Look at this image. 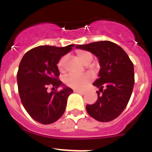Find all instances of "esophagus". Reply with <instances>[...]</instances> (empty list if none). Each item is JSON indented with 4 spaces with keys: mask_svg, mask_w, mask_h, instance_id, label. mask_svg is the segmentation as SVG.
I'll list each match as a JSON object with an SVG mask.
<instances>
[{
    "mask_svg": "<svg viewBox=\"0 0 152 152\" xmlns=\"http://www.w3.org/2000/svg\"><path fill=\"white\" fill-rule=\"evenodd\" d=\"M74 92L79 93V94H80V95H84V94H85V92H84V91H83L77 90V89H75V90H74Z\"/></svg>",
    "mask_w": 152,
    "mask_h": 152,
    "instance_id": "34e87169",
    "label": "esophagus"
}]
</instances>
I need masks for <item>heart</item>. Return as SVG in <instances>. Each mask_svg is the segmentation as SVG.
<instances>
[{
	"mask_svg": "<svg viewBox=\"0 0 152 152\" xmlns=\"http://www.w3.org/2000/svg\"><path fill=\"white\" fill-rule=\"evenodd\" d=\"M76 55L81 61L83 64H88L91 61H92L93 56L91 53L87 50H80L76 51ZM67 57L66 56H62L57 62V69L60 72H64V68H65V64H66ZM92 75L88 73L84 74L83 76H76V75H69L66 76L64 80V82L66 85L71 87V88H76V89H83L84 88L88 83H89L92 80Z\"/></svg>",
	"mask_w": 152,
	"mask_h": 152,
	"instance_id": "obj_1",
	"label": "heart"
}]
</instances>
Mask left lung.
<instances>
[{"label": "left lung", "instance_id": "obj_1", "mask_svg": "<svg viewBox=\"0 0 152 152\" xmlns=\"http://www.w3.org/2000/svg\"><path fill=\"white\" fill-rule=\"evenodd\" d=\"M76 48L94 53L101 67L99 77L93 83L100 91L95 103L86 106L88 114L102 122L113 121L122 113L132 95L135 82L132 61L121 46L110 41L78 45Z\"/></svg>", "mask_w": 152, "mask_h": 152}]
</instances>
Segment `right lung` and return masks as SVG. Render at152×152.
<instances>
[{
	"label": "right lung",
	"instance_id": "add662e5",
	"mask_svg": "<svg viewBox=\"0 0 152 152\" xmlns=\"http://www.w3.org/2000/svg\"><path fill=\"white\" fill-rule=\"evenodd\" d=\"M73 45L64 47L39 46L27 51L23 57L17 72L18 91L21 102L31 117L38 122L49 125L55 122L64 113L67 99L73 92L59 80L57 64L69 52Z\"/></svg>",
	"mask_w": 152,
	"mask_h": 152
}]
</instances>
